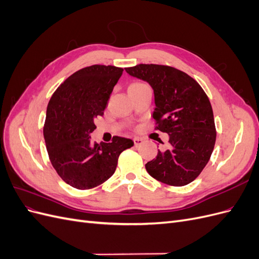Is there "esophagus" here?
<instances>
[{
	"label": "esophagus",
	"mask_w": 259,
	"mask_h": 259,
	"mask_svg": "<svg viewBox=\"0 0 259 259\" xmlns=\"http://www.w3.org/2000/svg\"><path fill=\"white\" fill-rule=\"evenodd\" d=\"M134 144H135V147L142 146L144 144V139L143 138H139V137H135L134 138Z\"/></svg>",
	"instance_id": "34e87169"
}]
</instances>
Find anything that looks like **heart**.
Instances as JSON below:
<instances>
[{"label":"heart","instance_id":"heart-1","mask_svg":"<svg viewBox=\"0 0 259 259\" xmlns=\"http://www.w3.org/2000/svg\"><path fill=\"white\" fill-rule=\"evenodd\" d=\"M142 85H144V83H133V84H131V85H130L128 90H133V89L139 88V86H142Z\"/></svg>","mask_w":259,"mask_h":259}]
</instances>
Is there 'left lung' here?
<instances>
[{"label": "left lung", "instance_id": "1", "mask_svg": "<svg viewBox=\"0 0 259 259\" xmlns=\"http://www.w3.org/2000/svg\"><path fill=\"white\" fill-rule=\"evenodd\" d=\"M131 76L151 86L155 128L169 136L168 149L146 164L149 175L170 186H185L207 164L216 140L208 97L199 83L178 69L161 65L125 68Z\"/></svg>", "mask_w": 259, "mask_h": 259}]
</instances>
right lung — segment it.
Instances as JSON below:
<instances>
[{
  "mask_svg": "<svg viewBox=\"0 0 259 259\" xmlns=\"http://www.w3.org/2000/svg\"><path fill=\"white\" fill-rule=\"evenodd\" d=\"M123 69L94 65L70 75L53 94L44 124L52 165L65 183L80 190L105 183L115 171L119 155L134 146L115 136L112 143H92L95 117L103 115Z\"/></svg>",
  "mask_w": 259,
  "mask_h": 259,
  "instance_id": "add662e5",
  "label": "right lung"
}]
</instances>
